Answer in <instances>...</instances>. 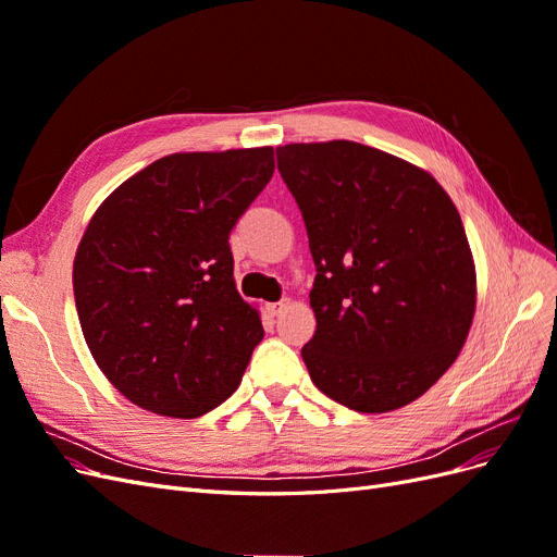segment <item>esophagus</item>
<instances>
[{
    "label": "esophagus",
    "instance_id": "34e87169",
    "mask_svg": "<svg viewBox=\"0 0 557 557\" xmlns=\"http://www.w3.org/2000/svg\"><path fill=\"white\" fill-rule=\"evenodd\" d=\"M288 307V299H281V301H272V305H267V313L269 315H281Z\"/></svg>",
    "mask_w": 557,
    "mask_h": 557
}]
</instances>
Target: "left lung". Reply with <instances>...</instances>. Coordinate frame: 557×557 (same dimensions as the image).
Here are the masks:
<instances>
[{"mask_svg": "<svg viewBox=\"0 0 557 557\" xmlns=\"http://www.w3.org/2000/svg\"><path fill=\"white\" fill-rule=\"evenodd\" d=\"M276 162L315 264V334L301 348L311 381L360 413L418 399L474 318L458 209L428 172L356 141L278 146Z\"/></svg>", "mask_w": 557, "mask_h": 557, "instance_id": "1", "label": "left lung"}]
</instances>
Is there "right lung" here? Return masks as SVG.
<instances>
[{"label":"right lung","instance_id":"add662e5","mask_svg":"<svg viewBox=\"0 0 557 557\" xmlns=\"http://www.w3.org/2000/svg\"><path fill=\"white\" fill-rule=\"evenodd\" d=\"M274 174V148L176 153L97 209L74 260L92 358L137 407L197 418L237 391L262 323L234 285L230 234Z\"/></svg>","mask_w":557,"mask_h":557}]
</instances>
